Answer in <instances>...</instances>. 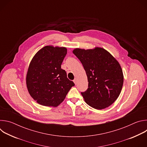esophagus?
I'll use <instances>...</instances> for the list:
<instances>
[{
	"label": "esophagus",
	"instance_id": "1",
	"mask_svg": "<svg viewBox=\"0 0 147 147\" xmlns=\"http://www.w3.org/2000/svg\"><path fill=\"white\" fill-rule=\"evenodd\" d=\"M74 84H75L76 85L77 84V78H75L74 80Z\"/></svg>",
	"mask_w": 147,
	"mask_h": 147
}]
</instances>
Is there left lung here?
Returning a JSON list of instances; mask_svg holds the SVG:
<instances>
[{
    "label": "left lung",
    "instance_id": "8db88e82",
    "mask_svg": "<svg viewBox=\"0 0 147 147\" xmlns=\"http://www.w3.org/2000/svg\"><path fill=\"white\" fill-rule=\"evenodd\" d=\"M73 53L86 70L88 89L81 92L86 102L96 109H105L119 97L123 84V74L118 61L105 49H75Z\"/></svg>",
    "mask_w": 147,
    "mask_h": 147
}]
</instances>
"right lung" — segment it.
Here are the masks:
<instances>
[{
  "instance_id": "obj_1",
  "label": "right lung",
  "mask_w": 147,
  "mask_h": 147,
  "mask_svg": "<svg viewBox=\"0 0 147 147\" xmlns=\"http://www.w3.org/2000/svg\"><path fill=\"white\" fill-rule=\"evenodd\" d=\"M67 54L64 47L46 46L32 58L26 77L28 91L32 98L44 106L57 107L74 86L61 65Z\"/></svg>"
}]
</instances>
